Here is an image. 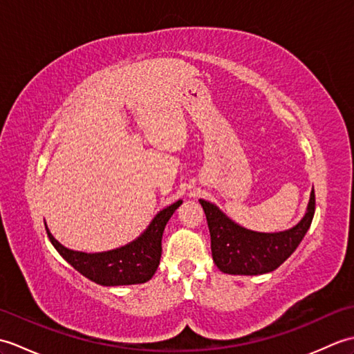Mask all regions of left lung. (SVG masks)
<instances>
[{
    "label": "left lung",
    "instance_id": "obj_1",
    "mask_svg": "<svg viewBox=\"0 0 354 354\" xmlns=\"http://www.w3.org/2000/svg\"><path fill=\"white\" fill-rule=\"evenodd\" d=\"M207 216L214 265L231 275H261L272 272L288 260L306 236L315 214L312 189L306 214L295 227L280 232L251 231L231 221L219 207L199 199Z\"/></svg>",
    "mask_w": 354,
    "mask_h": 354
}]
</instances>
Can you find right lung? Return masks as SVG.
Segmentation results:
<instances>
[{
  "label": "right lung",
  "mask_w": 354,
  "mask_h": 354,
  "mask_svg": "<svg viewBox=\"0 0 354 354\" xmlns=\"http://www.w3.org/2000/svg\"><path fill=\"white\" fill-rule=\"evenodd\" d=\"M183 204L179 199L175 204L162 208L149 227L141 234L124 246L103 252H82L65 248L53 237L47 223L45 230L51 245L70 265L88 280L100 286H127L146 283L156 272L161 259V240L165 225Z\"/></svg>",
  "instance_id": "right-lung-1"
}]
</instances>
